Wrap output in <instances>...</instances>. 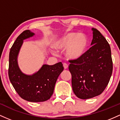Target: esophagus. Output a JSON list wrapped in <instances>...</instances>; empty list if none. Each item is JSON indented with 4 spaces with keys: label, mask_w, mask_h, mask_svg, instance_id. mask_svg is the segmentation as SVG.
Returning a JSON list of instances; mask_svg holds the SVG:
<instances>
[{
    "label": "esophagus",
    "mask_w": 120,
    "mask_h": 120,
    "mask_svg": "<svg viewBox=\"0 0 120 120\" xmlns=\"http://www.w3.org/2000/svg\"><path fill=\"white\" fill-rule=\"evenodd\" d=\"M63 65H64V69H66V68H67V67H68V65H67V64H66V63H64Z\"/></svg>",
    "instance_id": "34e87169"
}]
</instances>
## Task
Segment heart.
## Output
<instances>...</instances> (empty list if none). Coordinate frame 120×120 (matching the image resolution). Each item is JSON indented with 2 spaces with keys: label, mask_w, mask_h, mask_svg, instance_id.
<instances>
[{
  "label": "heart",
  "mask_w": 120,
  "mask_h": 120,
  "mask_svg": "<svg viewBox=\"0 0 120 120\" xmlns=\"http://www.w3.org/2000/svg\"><path fill=\"white\" fill-rule=\"evenodd\" d=\"M88 38L83 33L70 32L59 38L54 44L56 50H66V54L71 60H77L84 54L88 46Z\"/></svg>",
  "instance_id": "b5f03b06"
}]
</instances>
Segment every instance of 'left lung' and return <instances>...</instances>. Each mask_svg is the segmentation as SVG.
Segmentation results:
<instances>
[{
  "instance_id": "left-lung-1",
  "label": "left lung",
  "mask_w": 120,
  "mask_h": 120,
  "mask_svg": "<svg viewBox=\"0 0 120 120\" xmlns=\"http://www.w3.org/2000/svg\"><path fill=\"white\" fill-rule=\"evenodd\" d=\"M92 30L91 48L80 58L69 60L72 90L81 99L100 95L108 84L113 71L109 44L98 29Z\"/></svg>"
}]
</instances>
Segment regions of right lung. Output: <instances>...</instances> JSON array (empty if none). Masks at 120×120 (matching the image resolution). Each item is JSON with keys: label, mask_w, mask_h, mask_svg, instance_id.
<instances>
[{"label": "right lung", "mask_w": 120, "mask_h": 120, "mask_svg": "<svg viewBox=\"0 0 120 120\" xmlns=\"http://www.w3.org/2000/svg\"><path fill=\"white\" fill-rule=\"evenodd\" d=\"M34 33L24 30L17 37L10 49L8 76L11 83L22 99L30 102L46 101L53 95L58 77L64 70L62 62L54 65L44 64L38 72L32 75L24 74L18 67L17 57L23 40Z\"/></svg>", "instance_id": "add662e5"}]
</instances>
